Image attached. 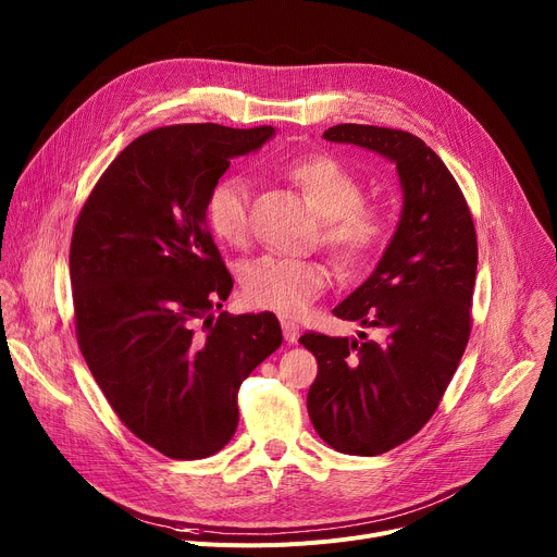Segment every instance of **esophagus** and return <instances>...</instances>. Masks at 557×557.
<instances>
[{
    "instance_id": "obj_1",
    "label": "esophagus",
    "mask_w": 557,
    "mask_h": 557,
    "mask_svg": "<svg viewBox=\"0 0 557 557\" xmlns=\"http://www.w3.org/2000/svg\"><path fill=\"white\" fill-rule=\"evenodd\" d=\"M281 329H283V337H285V342L287 344H297V339H299V325L294 323V321H287V319H281Z\"/></svg>"
}]
</instances>
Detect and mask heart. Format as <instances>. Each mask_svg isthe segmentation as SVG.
<instances>
[{
  "instance_id": "obj_1",
  "label": "heart",
  "mask_w": 557,
  "mask_h": 557,
  "mask_svg": "<svg viewBox=\"0 0 557 557\" xmlns=\"http://www.w3.org/2000/svg\"><path fill=\"white\" fill-rule=\"evenodd\" d=\"M297 184L323 215V243L344 268L371 260L391 236L386 207L362 200V182L331 154H306L287 163ZM249 184L238 175L215 182L207 195L205 218L211 234L226 245H243L249 234ZM331 268L317 258H256L243 272V292L251 306L278 314H301L331 285Z\"/></svg>"
}]
</instances>
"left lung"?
Returning <instances> with one entry per match:
<instances>
[{
    "mask_svg": "<svg viewBox=\"0 0 557 557\" xmlns=\"http://www.w3.org/2000/svg\"><path fill=\"white\" fill-rule=\"evenodd\" d=\"M323 139L394 161L403 186L400 222L375 272L333 310L377 337L299 339L319 364L308 391L317 434L337 451L375 456L422 430L461 362L472 329L476 232L459 184L416 135L342 123Z\"/></svg>",
    "mask_w": 557,
    "mask_h": 557,
    "instance_id": "left-lung-1",
    "label": "left lung"
}]
</instances>
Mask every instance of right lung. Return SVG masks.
I'll return each instance as SVG.
<instances>
[{"label":"right lung","instance_id":"add662e5","mask_svg":"<svg viewBox=\"0 0 557 557\" xmlns=\"http://www.w3.org/2000/svg\"><path fill=\"white\" fill-rule=\"evenodd\" d=\"M272 137V125L150 129L110 163L74 226L81 352L125 428L169 459L232 441L243 380L283 342L272 312L213 317L234 278L205 218L232 159Z\"/></svg>","mask_w":557,"mask_h":557}]
</instances>
